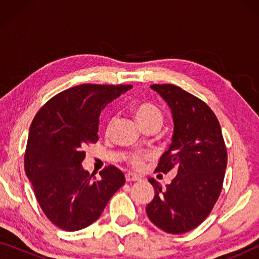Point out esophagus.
I'll list each match as a JSON object with an SVG mask.
<instances>
[{"label": "esophagus", "mask_w": 259, "mask_h": 259, "mask_svg": "<svg viewBox=\"0 0 259 259\" xmlns=\"http://www.w3.org/2000/svg\"><path fill=\"white\" fill-rule=\"evenodd\" d=\"M125 177H126V182H139L140 180L139 177L134 175V173H131V172L126 173Z\"/></svg>", "instance_id": "obj_1"}]
</instances>
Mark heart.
Masks as SVG:
<instances>
[{
    "label": "heart",
    "instance_id": "heart-1",
    "mask_svg": "<svg viewBox=\"0 0 259 259\" xmlns=\"http://www.w3.org/2000/svg\"><path fill=\"white\" fill-rule=\"evenodd\" d=\"M133 114L136 116L137 121L139 122L141 127H145L147 125H151V123H160L162 122V113L159 107L151 104V102H143V104L137 105L136 107H133ZM112 123H109L107 131L111 128ZM148 158L147 154L140 153V152H137V153H133L131 155L128 161L130 164L133 166L134 168L139 169L143 167L144 161Z\"/></svg>",
    "mask_w": 259,
    "mask_h": 259
}]
</instances>
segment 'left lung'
I'll list each match as a JSON object with an SVG mask.
<instances>
[{
    "label": "left lung",
    "mask_w": 259,
    "mask_h": 259,
    "mask_svg": "<svg viewBox=\"0 0 259 259\" xmlns=\"http://www.w3.org/2000/svg\"><path fill=\"white\" fill-rule=\"evenodd\" d=\"M164 99L173 119L172 143L157 172H176L166 190L153 178V200L146 206L150 221L173 235L203 223L221 194L228 153L218 119L208 106L175 84H152Z\"/></svg>",
    "instance_id": "left-lung-1"
}]
</instances>
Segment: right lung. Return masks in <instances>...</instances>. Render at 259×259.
Wrapping results in <instances>:
<instances>
[{
  "label": "right lung",
  "instance_id": "1",
  "mask_svg": "<svg viewBox=\"0 0 259 259\" xmlns=\"http://www.w3.org/2000/svg\"><path fill=\"white\" fill-rule=\"evenodd\" d=\"M132 86L80 84L52 98L29 128L24 169L47 218L66 231L87 228L100 217L113 194L125 184L115 166L101 179L81 165L83 148L98 141L102 109Z\"/></svg>",
  "mask_w": 259,
  "mask_h": 259
}]
</instances>
